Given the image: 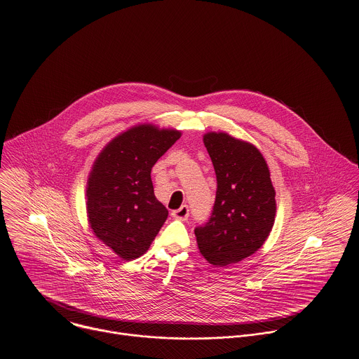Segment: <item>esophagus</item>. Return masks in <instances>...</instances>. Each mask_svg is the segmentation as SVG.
<instances>
[{"mask_svg":"<svg viewBox=\"0 0 359 359\" xmlns=\"http://www.w3.org/2000/svg\"><path fill=\"white\" fill-rule=\"evenodd\" d=\"M172 216L175 219H177V220H187V217H189V206L187 205L180 206L179 209L172 212Z\"/></svg>","mask_w":359,"mask_h":359,"instance_id":"obj_1","label":"esophagus"}]
</instances>
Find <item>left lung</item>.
Segmentation results:
<instances>
[{"label": "left lung", "mask_w": 359, "mask_h": 359, "mask_svg": "<svg viewBox=\"0 0 359 359\" xmlns=\"http://www.w3.org/2000/svg\"><path fill=\"white\" fill-rule=\"evenodd\" d=\"M203 144L216 173L210 220L196 229L199 255L226 267L257 252L269 238L277 213L276 190L263 154L227 132H206Z\"/></svg>", "instance_id": "obj_1"}]
</instances>
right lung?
<instances>
[{
	"label": "right lung",
	"mask_w": 359,
	"mask_h": 359,
	"mask_svg": "<svg viewBox=\"0 0 359 359\" xmlns=\"http://www.w3.org/2000/svg\"><path fill=\"white\" fill-rule=\"evenodd\" d=\"M180 136L173 128L137 123L113 137L93 161L85 191L88 223L122 260L144 255L168 217L150 173Z\"/></svg>",
	"instance_id": "1"
}]
</instances>
